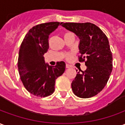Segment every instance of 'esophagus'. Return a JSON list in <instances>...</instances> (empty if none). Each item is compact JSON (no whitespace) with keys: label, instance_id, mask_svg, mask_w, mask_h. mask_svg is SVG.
<instances>
[{"label":"esophagus","instance_id":"obj_1","mask_svg":"<svg viewBox=\"0 0 125 125\" xmlns=\"http://www.w3.org/2000/svg\"><path fill=\"white\" fill-rule=\"evenodd\" d=\"M71 66L70 65H69V64H66V68H70Z\"/></svg>","mask_w":125,"mask_h":125}]
</instances>
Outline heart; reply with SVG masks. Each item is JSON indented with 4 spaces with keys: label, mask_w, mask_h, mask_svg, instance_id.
Instances as JSON below:
<instances>
[{
    "label": "heart",
    "mask_w": 125,
    "mask_h": 125,
    "mask_svg": "<svg viewBox=\"0 0 125 125\" xmlns=\"http://www.w3.org/2000/svg\"><path fill=\"white\" fill-rule=\"evenodd\" d=\"M68 57H71V55H69V56H68Z\"/></svg>",
    "instance_id": "obj_1"
}]
</instances>
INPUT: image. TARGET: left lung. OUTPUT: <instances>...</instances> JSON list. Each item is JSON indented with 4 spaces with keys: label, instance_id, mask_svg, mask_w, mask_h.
Returning a JSON list of instances; mask_svg holds the SVG:
<instances>
[{
    "label": "left lung",
    "instance_id": "left-lung-1",
    "mask_svg": "<svg viewBox=\"0 0 125 125\" xmlns=\"http://www.w3.org/2000/svg\"><path fill=\"white\" fill-rule=\"evenodd\" d=\"M62 27L79 37V62H85L87 66L72 81L73 94L82 98L94 96L106 85L113 70V55L107 37L93 23H65Z\"/></svg>",
    "mask_w": 125,
    "mask_h": 125
}]
</instances>
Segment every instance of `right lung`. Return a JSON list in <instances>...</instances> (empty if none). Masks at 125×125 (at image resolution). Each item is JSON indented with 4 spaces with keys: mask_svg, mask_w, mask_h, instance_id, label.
Listing matches in <instances>:
<instances>
[{
    "mask_svg": "<svg viewBox=\"0 0 125 125\" xmlns=\"http://www.w3.org/2000/svg\"><path fill=\"white\" fill-rule=\"evenodd\" d=\"M63 23L49 22L33 27L21 45L18 69L26 90L39 97L48 96L55 90V80L65 70L64 62L55 66L45 63L43 55L49 49V36Z\"/></svg>",
    "mask_w": 125,
    "mask_h": 125,
    "instance_id": "add662e5",
    "label": "right lung"
}]
</instances>
